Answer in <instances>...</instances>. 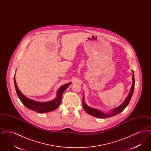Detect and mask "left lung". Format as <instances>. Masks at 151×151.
<instances>
[{
  "mask_svg": "<svg viewBox=\"0 0 151 151\" xmlns=\"http://www.w3.org/2000/svg\"><path fill=\"white\" fill-rule=\"evenodd\" d=\"M132 72L133 73L132 78V86L131 87V89H130L129 94H128V96L126 98L125 100L124 101V102L122 103L121 105H119V106L112 109L110 113H104V112L101 111L99 109L91 108V107H89V106H88L86 104V102H84V96H83V100H82V101H83L82 105H83V107L84 108V110L86 111L88 114H89L90 115H92V116L97 117V118H103V119L115 116V115L118 114L119 113H120L121 112H122V111L127 106L128 104H129V101L131 99V97L132 96L133 93H134V87H135V79H134V71L132 70Z\"/></svg>",
  "mask_w": 151,
  "mask_h": 151,
  "instance_id": "obj_1",
  "label": "left lung"
}]
</instances>
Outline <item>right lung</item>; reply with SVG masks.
<instances>
[{
	"label": "right lung",
	"mask_w": 151,
	"mask_h": 151,
	"mask_svg": "<svg viewBox=\"0 0 151 151\" xmlns=\"http://www.w3.org/2000/svg\"><path fill=\"white\" fill-rule=\"evenodd\" d=\"M14 76H14V86L16 93L19 99L22 101V103L28 109L39 113H47L56 109L60 104L62 97L63 92L71 84V83H69L68 84H66L60 86L58 89L57 94L54 100L47 102H38L30 99L22 93L16 84Z\"/></svg>",
	"instance_id": "1"
}]
</instances>
